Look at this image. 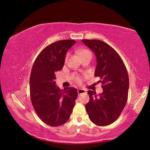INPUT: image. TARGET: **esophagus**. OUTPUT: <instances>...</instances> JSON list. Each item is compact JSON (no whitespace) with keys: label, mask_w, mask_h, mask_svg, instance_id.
<instances>
[{"label":"esophagus","mask_w":150,"mask_h":150,"mask_svg":"<svg viewBox=\"0 0 150 150\" xmlns=\"http://www.w3.org/2000/svg\"><path fill=\"white\" fill-rule=\"evenodd\" d=\"M86 93V90L84 89H79L78 90V93L79 95L81 94H84Z\"/></svg>","instance_id":"esophagus-1"}]
</instances>
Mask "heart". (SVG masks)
Returning <instances> with one entry per match:
<instances>
[{
	"label": "heart",
	"instance_id": "b5f03b06",
	"mask_svg": "<svg viewBox=\"0 0 150 150\" xmlns=\"http://www.w3.org/2000/svg\"><path fill=\"white\" fill-rule=\"evenodd\" d=\"M91 54L90 52V51H88V50H83V51H81V52H80V53H79V54H80V56H81L82 55H83V54ZM67 57H66V60L67 59ZM75 80H76V81L77 83H81V82H82V79H81L80 77H79V76H76V77H75Z\"/></svg>",
	"mask_w": 150,
	"mask_h": 150
}]
</instances>
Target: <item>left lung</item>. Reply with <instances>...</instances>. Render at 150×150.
<instances>
[{
    "label": "left lung",
    "mask_w": 150,
    "mask_h": 150,
    "mask_svg": "<svg viewBox=\"0 0 150 150\" xmlns=\"http://www.w3.org/2000/svg\"><path fill=\"white\" fill-rule=\"evenodd\" d=\"M96 57L94 76L99 77L103 91L96 95L89 91L86 110L90 120L98 126H107L120 116L128 100L129 77L122 59L115 50L98 39H83Z\"/></svg>",
    "instance_id": "1"
}]
</instances>
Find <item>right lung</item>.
Wrapping results in <instances>:
<instances>
[{
    "instance_id": "add662e5",
    "label": "right lung",
    "mask_w": 150,
    "mask_h": 150,
    "mask_svg": "<svg viewBox=\"0 0 150 150\" xmlns=\"http://www.w3.org/2000/svg\"><path fill=\"white\" fill-rule=\"evenodd\" d=\"M76 43L61 40L45 47L35 59L30 76V96L35 112L44 123L61 126L69 120L78 97L74 88L61 89L55 72L62 69L66 54Z\"/></svg>"
}]
</instances>
